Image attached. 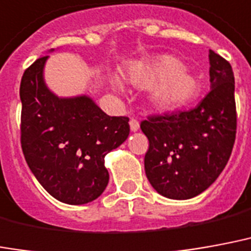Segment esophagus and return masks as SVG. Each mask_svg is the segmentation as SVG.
<instances>
[{
  "mask_svg": "<svg viewBox=\"0 0 251 251\" xmlns=\"http://www.w3.org/2000/svg\"><path fill=\"white\" fill-rule=\"evenodd\" d=\"M129 125H130L131 131H137L140 129V124H138V121L134 120V118H131V120L129 121Z\"/></svg>",
  "mask_w": 251,
  "mask_h": 251,
  "instance_id": "obj_1",
  "label": "esophagus"
}]
</instances>
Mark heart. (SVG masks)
<instances>
[{
	"mask_svg": "<svg viewBox=\"0 0 251 251\" xmlns=\"http://www.w3.org/2000/svg\"><path fill=\"white\" fill-rule=\"evenodd\" d=\"M125 81L138 89H150V106L158 111H170L194 101L200 93L198 79L182 68L176 57L157 55L126 69ZM113 88L122 92L124 83L118 77L111 78Z\"/></svg>",
	"mask_w": 251,
	"mask_h": 251,
	"instance_id": "obj_1",
	"label": "heart"
}]
</instances>
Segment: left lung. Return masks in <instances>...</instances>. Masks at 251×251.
I'll return each mask as SVG.
<instances>
[{"label": "left lung", "instance_id": "obj_1", "mask_svg": "<svg viewBox=\"0 0 251 251\" xmlns=\"http://www.w3.org/2000/svg\"><path fill=\"white\" fill-rule=\"evenodd\" d=\"M209 62L211 90L198 106L141 122L149 140L146 177L155 192L170 200H189L205 192L233 150L237 130L233 69L213 50Z\"/></svg>", "mask_w": 251, "mask_h": 251}]
</instances>
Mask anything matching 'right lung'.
I'll return each mask as SVG.
<instances>
[{"label": "right lung", "instance_id": "obj_1", "mask_svg": "<svg viewBox=\"0 0 251 251\" xmlns=\"http://www.w3.org/2000/svg\"><path fill=\"white\" fill-rule=\"evenodd\" d=\"M48 58L40 57L22 75V151L50 196L83 205L106 189L105 155L129 137V118L107 116L88 96H55L44 79Z\"/></svg>", "mask_w": 251, "mask_h": 251}]
</instances>
